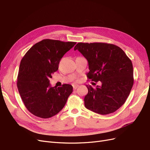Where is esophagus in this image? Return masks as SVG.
Returning a JSON list of instances; mask_svg holds the SVG:
<instances>
[{"label":"esophagus","mask_w":150,"mask_h":150,"mask_svg":"<svg viewBox=\"0 0 150 150\" xmlns=\"http://www.w3.org/2000/svg\"><path fill=\"white\" fill-rule=\"evenodd\" d=\"M79 86L78 85V84H74V85H73V88H74V89H76L78 87H79Z\"/></svg>","instance_id":"obj_1"}]
</instances>
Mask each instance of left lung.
<instances>
[{"label": "left lung", "instance_id": "8db88e82", "mask_svg": "<svg viewBox=\"0 0 150 150\" xmlns=\"http://www.w3.org/2000/svg\"><path fill=\"white\" fill-rule=\"evenodd\" d=\"M78 50L88 61V79L101 81L93 88L86 85V108L100 115L116 111L125 103L134 84L133 66L124 51L107 43H78Z\"/></svg>", "mask_w": 150, "mask_h": 150}]
</instances>
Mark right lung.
Segmentation results:
<instances>
[{
	"instance_id": "add662e5",
	"label": "right lung",
	"mask_w": 150,
	"mask_h": 150,
	"mask_svg": "<svg viewBox=\"0 0 150 150\" xmlns=\"http://www.w3.org/2000/svg\"><path fill=\"white\" fill-rule=\"evenodd\" d=\"M76 42L44 39L33 45L21 61L17 87L25 107L32 114L49 118L59 113L73 91L70 84L51 87L49 79L58 70L63 56Z\"/></svg>"
}]
</instances>
